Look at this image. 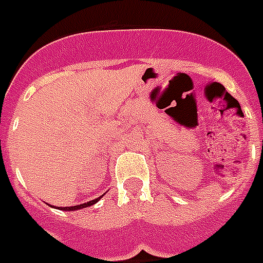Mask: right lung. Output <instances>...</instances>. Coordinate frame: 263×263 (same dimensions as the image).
<instances>
[{"label": "right lung", "instance_id": "1", "mask_svg": "<svg viewBox=\"0 0 263 263\" xmlns=\"http://www.w3.org/2000/svg\"><path fill=\"white\" fill-rule=\"evenodd\" d=\"M101 198V197H100ZM100 198H96L92 199V201H88V202H86V204H80V205H74V206H65V208H61L62 211H78V209H82V208H87V206H91L92 204H96L97 201Z\"/></svg>", "mask_w": 263, "mask_h": 263}]
</instances>
